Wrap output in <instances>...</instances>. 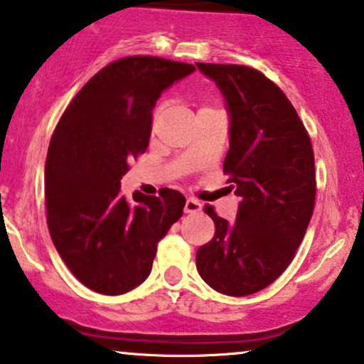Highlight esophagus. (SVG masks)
I'll return each mask as SVG.
<instances>
[{"instance_id": "esophagus-1", "label": "esophagus", "mask_w": 364, "mask_h": 364, "mask_svg": "<svg viewBox=\"0 0 364 364\" xmlns=\"http://www.w3.org/2000/svg\"><path fill=\"white\" fill-rule=\"evenodd\" d=\"M200 210H202V203L200 202L195 200V198H188V200H186V203H185V213L197 214V213H200Z\"/></svg>"}]
</instances>
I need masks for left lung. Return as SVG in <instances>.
<instances>
[{
    "mask_svg": "<svg viewBox=\"0 0 364 364\" xmlns=\"http://www.w3.org/2000/svg\"><path fill=\"white\" fill-rule=\"evenodd\" d=\"M197 67L225 95L230 150L223 171L240 197L233 225L205 207L215 233L197 250V269L214 290L243 297L271 285L304 238L316 198L313 145L290 100L262 72Z\"/></svg>",
    "mask_w": 364,
    "mask_h": 364,
    "instance_id": "obj_1",
    "label": "left lung"
}]
</instances>
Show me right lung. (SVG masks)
Segmentation results:
<instances>
[{
    "instance_id": "1",
    "label": "right lung",
    "mask_w": 364,
    "mask_h": 364,
    "mask_svg": "<svg viewBox=\"0 0 364 364\" xmlns=\"http://www.w3.org/2000/svg\"><path fill=\"white\" fill-rule=\"evenodd\" d=\"M191 63L119 58L81 87L60 117L45 166L46 219L55 249L75 278L103 295L133 290L150 274L157 243L183 215L185 197L121 193L129 162L145 154L151 110Z\"/></svg>"
}]
</instances>
